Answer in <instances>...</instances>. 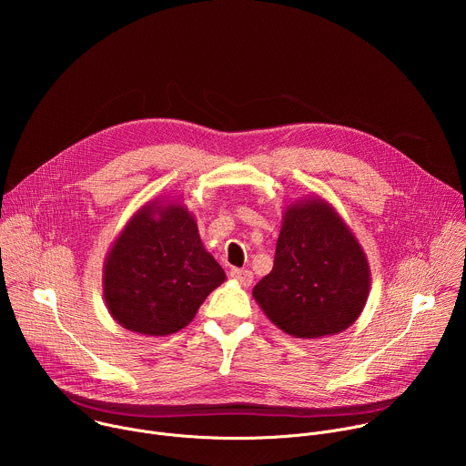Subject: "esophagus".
<instances>
[{
	"label": "esophagus",
	"mask_w": 466,
	"mask_h": 466,
	"mask_svg": "<svg viewBox=\"0 0 466 466\" xmlns=\"http://www.w3.org/2000/svg\"><path fill=\"white\" fill-rule=\"evenodd\" d=\"M230 277L236 280V282H239L241 286H250L252 284V273L248 271V269H232L230 271Z\"/></svg>",
	"instance_id": "obj_1"
}]
</instances>
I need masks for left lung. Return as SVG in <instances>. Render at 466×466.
I'll list each match as a JSON object with an SVG mask.
<instances>
[{"label": "left lung", "instance_id": "obj_1", "mask_svg": "<svg viewBox=\"0 0 466 466\" xmlns=\"http://www.w3.org/2000/svg\"><path fill=\"white\" fill-rule=\"evenodd\" d=\"M369 286V261L356 236L322 198H304L286 210L273 271L252 297L286 334L317 339L356 322Z\"/></svg>", "mask_w": 466, "mask_h": 466}]
</instances>
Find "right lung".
<instances>
[{
    "label": "right lung",
    "instance_id": "obj_1",
    "mask_svg": "<svg viewBox=\"0 0 466 466\" xmlns=\"http://www.w3.org/2000/svg\"><path fill=\"white\" fill-rule=\"evenodd\" d=\"M225 282L193 216L178 203L153 201L114 241L103 268L110 315L142 336H169L191 322L198 306Z\"/></svg>",
    "mask_w": 466,
    "mask_h": 466
}]
</instances>
